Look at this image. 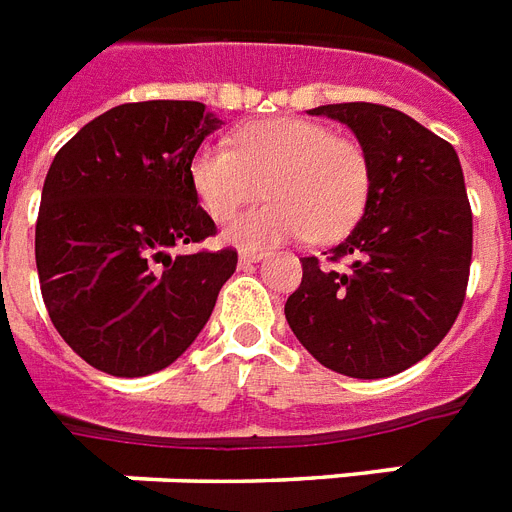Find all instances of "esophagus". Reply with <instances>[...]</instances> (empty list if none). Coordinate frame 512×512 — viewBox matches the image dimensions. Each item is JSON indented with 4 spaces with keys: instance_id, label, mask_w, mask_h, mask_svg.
<instances>
[{
    "instance_id": "34e87169",
    "label": "esophagus",
    "mask_w": 512,
    "mask_h": 512,
    "mask_svg": "<svg viewBox=\"0 0 512 512\" xmlns=\"http://www.w3.org/2000/svg\"><path fill=\"white\" fill-rule=\"evenodd\" d=\"M261 259H264V251H259V248H243L240 251V264H256Z\"/></svg>"
}]
</instances>
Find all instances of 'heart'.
I'll return each mask as SVG.
<instances>
[{"label": "heart", "instance_id": "b5f03b06", "mask_svg": "<svg viewBox=\"0 0 512 512\" xmlns=\"http://www.w3.org/2000/svg\"><path fill=\"white\" fill-rule=\"evenodd\" d=\"M190 182L216 222H227L269 192V203L235 219L227 230L232 243L243 248L304 235L335 240L365 211L370 161L357 142L338 137L325 124L280 116L237 129L232 147H200L190 161Z\"/></svg>", "mask_w": 512, "mask_h": 512}]
</instances>
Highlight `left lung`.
I'll use <instances>...</instances> for the list:
<instances>
[{
    "label": "left lung",
    "instance_id": "8db88e82",
    "mask_svg": "<svg viewBox=\"0 0 512 512\" xmlns=\"http://www.w3.org/2000/svg\"><path fill=\"white\" fill-rule=\"evenodd\" d=\"M309 113L354 132L370 161V195L330 264L301 259L285 320L320 365L388 378L428 357L463 309L473 256L463 166L455 147L402 110L341 102Z\"/></svg>",
    "mask_w": 512,
    "mask_h": 512
}]
</instances>
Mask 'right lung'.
<instances>
[{
  "label": "right lung",
  "mask_w": 512,
  "mask_h": 512,
  "mask_svg": "<svg viewBox=\"0 0 512 512\" xmlns=\"http://www.w3.org/2000/svg\"><path fill=\"white\" fill-rule=\"evenodd\" d=\"M222 121L203 102L110 108L57 150L36 219L49 320L97 370L142 378L187 351L237 267V251L171 256L216 235L190 161Z\"/></svg>",
  "instance_id": "right-lung-1"
}]
</instances>
